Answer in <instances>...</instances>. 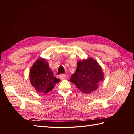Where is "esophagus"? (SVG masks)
I'll list each match as a JSON object with an SVG mask.
<instances>
[{
  "instance_id": "esophagus-1",
  "label": "esophagus",
  "mask_w": 134,
  "mask_h": 134,
  "mask_svg": "<svg viewBox=\"0 0 134 134\" xmlns=\"http://www.w3.org/2000/svg\"><path fill=\"white\" fill-rule=\"evenodd\" d=\"M59 77H60V79L63 80V79H65L66 78V74H62L60 75Z\"/></svg>"
}]
</instances>
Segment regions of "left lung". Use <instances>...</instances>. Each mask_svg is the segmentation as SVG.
I'll list each match as a JSON object with an SVG mask.
<instances>
[{
    "label": "left lung",
    "instance_id": "left-lung-1",
    "mask_svg": "<svg viewBox=\"0 0 134 134\" xmlns=\"http://www.w3.org/2000/svg\"><path fill=\"white\" fill-rule=\"evenodd\" d=\"M104 75L98 63L92 58L79 61L75 72L70 82L84 93L88 94L96 90L98 83L103 80Z\"/></svg>",
    "mask_w": 134,
    "mask_h": 134
}]
</instances>
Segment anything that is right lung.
I'll return each mask as SVG.
<instances>
[{"instance_id":"obj_1","label":"right lung","mask_w":134,"mask_h":134,"mask_svg":"<svg viewBox=\"0 0 134 134\" xmlns=\"http://www.w3.org/2000/svg\"><path fill=\"white\" fill-rule=\"evenodd\" d=\"M30 82L36 90L42 94H46L54 88L60 79L54 76L46 60L40 58L31 68L30 71Z\"/></svg>"}]
</instances>
